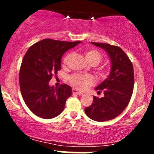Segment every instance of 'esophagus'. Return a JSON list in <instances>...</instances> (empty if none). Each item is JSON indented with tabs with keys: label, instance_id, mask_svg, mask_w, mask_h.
I'll return each instance as SVG.
<instances>
[{
	"label": "esophagus",
	"instance_id": "esophagus-1",
	"mask_svg": "<svg viewBox=\"0 0 154 154\" xmlns=\"http://www.w3.org/2000/svg\"><path fill=\"white\" fill-rule=\"evenodd\" d=\"M72 92H73V94H79V95H80V94H83V92H81V91H77L76 89H73Z\"/></svg>",
	"mask_w": 154,
	"mask_h": 154
}]
</instances>
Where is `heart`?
<instances>
[{
  "label": "heart",
  "mask_w": 154,
  "mask_h": 154,
  "mask_svg": "<svg viewBox=\"0 0 154 154\" xmlns=\"http://www.w3.org/2000/svg\"><path fill=\"white\" fill-rule=\"evenodd\" d=\"M85 59L87 61V63H89L91 66H96L102 60V55L97 50L95 49H87L84 51ZM71 57V54H68L65 57L63 60V64L66 65L68 63ZM106 71L105 70H100V75L101 77H106ZM69 82L72 86L76 89H78L80 91L85 90L88 88V86H92L94 83V77L91 75H84V74H74L69 77Z\"/></svg>",
  "instance_id": "1"
}]
</instances>
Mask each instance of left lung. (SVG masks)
<instances>
[{
	"label": "left lung",
	"mask_w": 154,
	"mask_h": 154,
	"mask_svg": "<svg viewBox=\"0 0 154 154\" xmlns=\"http://www.w3.org/2000/svg\"><path fill=\"white\" fill-rule=\"evenodd\" d=\"M91 43L104 50L111 63L109 76L95 88L103 96L100 98L94 96L91 106L85 108L89 119L103 122L116 118L127 106L133 94L134 72L131 61L122 48L105 43Z\"/></svg>",
	"instance_id": "1"
}]
</instances>
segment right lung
<instances>
[{"instance_id": "add662e5", "label": "right lung", "mask_w": 154, "mask_h": 154, "mask_svg": "<svg viewBox=\"0 0 154 154\" xmlns=\"http://www.w3.org/2000/svg\"><path fill=\"white\" fill-rule=\"evenodd\" d=\"M80 42L46 38L31 46L25 54L20 68V88L26 105L35 116L50 119L63 111L72 94L71 87L63 84L54 88L49 82L61 69L63 54Z\"/></svg>"}]
</instances>
